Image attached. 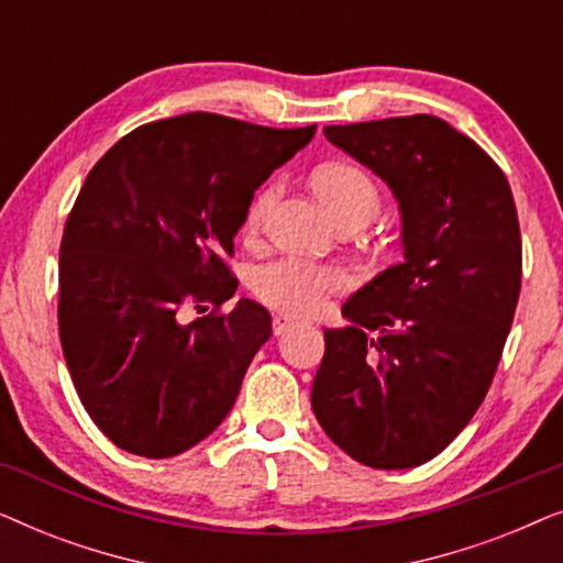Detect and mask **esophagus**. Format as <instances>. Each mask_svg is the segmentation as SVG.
<instances>
[{"mask_svg": "<svg viewBox=\"0 0 563 563\" xmlns=\"http://www.w3.org/2000/svg\"><path fill=\"white\" fill-rule=\"evenodd\" d=\"M289 328H295V320L289 314H274V335H284Z\"/></svg>", "mask_w": 563, "mask_h": 563, "instance_id": "esophagus-1", "label": "esophagus"}]
</instances>
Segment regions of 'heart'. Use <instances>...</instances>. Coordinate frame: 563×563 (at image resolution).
<instances>
[{
	"label": "heart",
	"instance_id": "b5f03b06",
	"mask_svg": "<svg viewBox=\"0 0 563 563\" xmlns=\"http://www.w3.org/2000/svg\"><path fill=\"white\" fill-rule=\"evenodd\" d=\"M312 187L328 207L330 214L341 225H368L382 207V195L372 174L353 164H325L312 174ZM279 181H268L251 199L249 212H245V233L256 235L279 199ZM349 276L338 268L312 264L305 258H276L264 264L253 276V289L274 310L295 314L318 312L333 291L343 289Z\"/></svg>",
	"mask_w": 563,
	"mask_h": 563
}]
</instances>
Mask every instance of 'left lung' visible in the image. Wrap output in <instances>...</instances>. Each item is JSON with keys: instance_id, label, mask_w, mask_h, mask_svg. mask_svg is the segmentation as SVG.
<instances>
[{"instance_id": "left-lung-1", "label": "left lung", "mask_w": 563, "mask_h": 563, "mask_svg": "<svg viewBox=\"0 0 563 563\" xmlns=\"http://www.w3.org/2000/svg\"><path fill=\"white\" fill-rule=\"evenodd\" d=\"M322 133L391 189L405 258L325 330L312 412L358 464L412 468L466 428L497 372L520 297L518 210L503 168L433 114Z\"/></svg>"}]
</instances>
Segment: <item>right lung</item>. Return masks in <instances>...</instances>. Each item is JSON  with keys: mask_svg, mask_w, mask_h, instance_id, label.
I'll list each match as a JSON object with an SVG mask.
<instances>
[{"mask_svg": "<svg viewBox=\"0 0 563 563\" xmlns=\"http://www.w3.org/2000/svg\"><path fill=\"white\" fill-rule=\"evenodd\" d=\"M210 112L135 128L76 197L60 241L58 333L81 405L118 449L172 459L235 405L272 314L225 264L261 184L312 141ZM187 306L213 307L184 323Z\"/></svg>", "mask_w": 563, "mask_h": 563, "instance_id": "1", "label": "right lung"}]
</instances>
